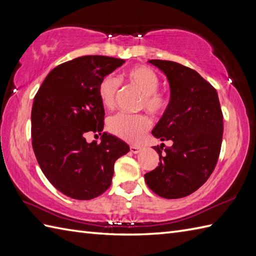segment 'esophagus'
<instances>
[{"label":"esophagus","mask_w":256,"mask_h":256,"mask_svg":"<svg viewBox=\"0 0 256 256\" xmlns=\"http://www.w3.org/2000/svg\"><path fill=\"white\" fill-rule=\"evenodd\" d=\"M130 150H131V152L133 154H138V152L140 150V146H138V145H131L130 146Z\"/></svg>","instance_id":"1"}]
</instances>
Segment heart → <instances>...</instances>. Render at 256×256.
I'll return each instance as SVG.
<instances>
[{
    "label": "heart",
    "instance_id": "1",
    "mask_svg": "<svg viewBox=\"0 0 256 256\" xmlns=\"http://www.w3.org/2000/svg\"><path fill=\"white\" fill-rule=\"evenodd\" d=\"M124 78L142 92L140 102V108H146L154 116H160L170 106V96L160 91V78L153 69L145 64L130 68ZM120 90V82L116 77L106 76L98 86V96L106 108L116 106ZM150 126V120L146 114L118 113L108 121V130L116 136L128 140L138 142Z\"/></svg>",
    "mask_w": 256,
    "mask_h": 256
}]
</instances>
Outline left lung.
<instances>
[{
    "label": "left lung",
    "instance_id": "left-lung-1",
    "mask_svg": "<svg viewBox=\"0 0 256 256\" xmlns=\"http://www.w3.org/2000/svg\"><path fill=\"white\" fill-rule=\"evenodd\" d=\"M148 62L167 76L170 86V106L152 134L172 145L154 146L160 162L144 178L160 197L182 198L202 186L214 170L224 116L216 90L197 72L175 62Z\"/></svg>",
    "mask_w": 256,
    "mask_h": 256
}]
</instances>
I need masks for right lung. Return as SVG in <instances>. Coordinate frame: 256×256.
I'll return each mask as SVG.
<instances>
[{
  "mask_svg": "<svg viewBox=\"0 0 256 256\" xmlns=\"http://www.w3.org/2000/svg\"><path fill=\"white\" fill-rule=\"evenodd\" d=\"M125 62L108 56H82L47 74L32 108V145L54 187L77 200H90L111 186L114 162L128 145L102 133L104 108L98 96L102 78ZM90 132L102 143L88 144Z\"/></svg>",
  "mask_w": 256,
  "mask_h": 256,
  "instance_id": "1",
  "label": "right lung"
}]
</instances>
